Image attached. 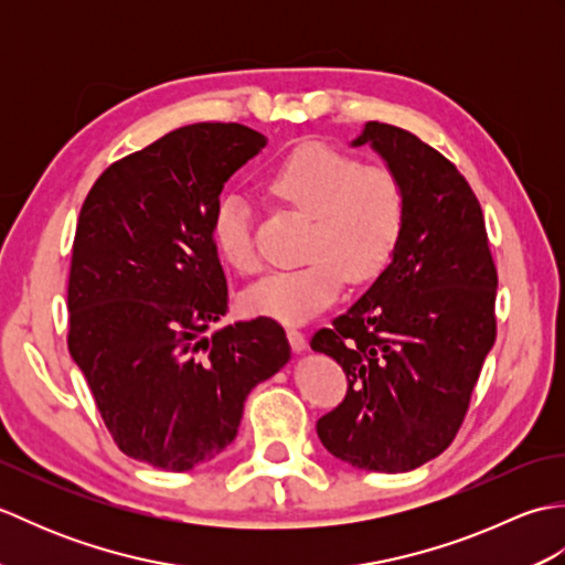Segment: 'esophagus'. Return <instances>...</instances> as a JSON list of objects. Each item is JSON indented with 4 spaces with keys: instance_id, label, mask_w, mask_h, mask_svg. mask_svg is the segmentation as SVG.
Returning a JSON list of instances; mask_svg holds the SVG:
<instances>
[{
    "instance_id": "esophagus-1",
    "label": "esophagus",
    "mask_w": 565,
    "mask_h": 565,
    "mask_svg": "<svg viewBox=\"0 0 565 565\" xmlns=\"http://www.w3.org/2000/svg\"><path fill=\"white\" fill-rule=\"evenodd\" d=\"M286 334H289V344L294 352H303L306 350V334L298 330V328H289L286 330Z\"/></svg>"
}]
</instances>
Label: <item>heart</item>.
<instances>
[{"label":"heart","mask_w":565,"mask_h":565,"mask_svg":"<svg viewBox=\"0 0 565 565\" xmlns=\"http://www.w3.org/2000/svg\"><path fill=\"white\" fill-rule=\"evenodd\" d=\"M267 189L310 218L303 264L271 271L245 294L252 316L303 322L326 310L347 281L374 279L391 262L405 223L401 179L383 164H362L326 142H306L274 164ZM211 239L239 274L259 269L252 211L239 194H223L211 213Z\"/></svg>","instance_id":"heart-1"}]
</instances>
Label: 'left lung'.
Returning a JSON list of instances; mask_svg holds the SVG:
<instances>
[{"label": "left lung", "instance_id": "1", "mask_svg": "<svg viewBox=\"0 0 565 565\" xmlns=\"http://www.w3.org/2000/svg\"><path fill=\"white\" fill-rule=\"evenodd\" d=\"M366 142L401 179L405 223L374 286L310 340L347 374L344 401L316 429L338 459L403 473L439 456L463 423L495 342L498 269L481 203L441 152L379 121L352 146Z\"/></svg>", "mask_w": 565, "mask_h": 565}]
</instances>
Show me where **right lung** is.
I'll use <instances>...</instances> for the list:
<instances>
[{
  "label": "right lung",
  "instance_id": "1",
  "mask_svg": "<svg viewBox=\"0 0 565 565\" xmlns=\"http://www.w3.org/2000/svg\"><path fill=\"white\" fill-rule=\"evenodd\" d=\"M264 146L243 124L177 128L106 167L82 203L67 350L116 447L162 471L221 454L247 393L291 356L271 318L203 334L227 310L211 213Z\"/></svg>",
  "mask_w": 565,
  "mask_h": 565
}]
</instances>
